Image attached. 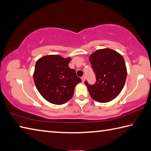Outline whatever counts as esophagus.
I'll list each match as a JSON object with an SVG mask.
<instances>
[{"mask_svg":"<svg viewBox=\"0 0 151 151\" xmlns=\"http://www.w3.org/2000/svg\"><path fill=\"white\" fill-rule=\"evenodd\" d=\"M81 79H82V82H83V83H84V81H85V79H86V77H85V76H83V77L81 78Z\"/></svg>","mask_w":151,"mask_h":151,"instance_id":"34e87169","label":"esophagus"}]
</instances>
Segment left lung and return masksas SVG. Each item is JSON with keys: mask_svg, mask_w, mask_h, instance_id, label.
I'll return each instance as SVG.
<instances>
[{"mask_svg": "<svg viewBox=\"0 0 151 151\" xmlns=\"http://www.w3.org/2000/svg\"><path fill=\"white\" fill-rule=\"evenodd\" d=\"M89 61L96 77L95 84L86 81L90 96L96 102L106 103L122 92L127 78V68L123 56L111 49H98L90 55Z\"/></svg>", "mask_w": 151, "mask_h": 151, "instance_id": "obj_1", "label": "left lung"}]
</instances>
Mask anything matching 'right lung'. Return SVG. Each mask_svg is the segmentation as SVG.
Instances as JSON below:
<instances>
[{
	"instance_id": "1",
	"label": "right lung",
	"mask_w": 151,
	"mask_h": 151,
	"mask_svg": "<svg viewBox=\"0 0 151 151\" xmlns=\"http://www.w3.org/2000/svg\"><path fill=\"white\" fill-rule=\"evenodd\" d=\"M71 57L48 55L36 61L34 81L40 94L47 102L61 105L72 98L76 85L81 79L69 68Z\"/></svg>"
}]
</instances>
